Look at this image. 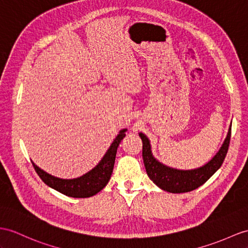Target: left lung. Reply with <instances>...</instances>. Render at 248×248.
<instances>
[{
	"label": "left lung",
	"instance_id": "8db88e82",
	"mask_svg": "<svg viewBox=\"0 0 248 248\" xmlns=\"http://www.w3.org/2000/svg\"><path fill=\"white\" fill-rule=\"evenodd\" d=\"M231 135L232 125L219 152L213 156V159L201 167L184 170L170 167L156 160L153 155L149 139L142 132H139L143 142L142 155L147 176L161 189L172 194H182L194 190L203 185L221 167L227 154Z\"/></svg>",
	"mask_w": 248,
	"mask_h": 248
}]
</instances>
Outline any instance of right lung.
Here are the masks:
<instances>
[{"instance_id":"obj_1","label":"right lung","mask_w":248,"mask_h":248,"mask_svg":"<svg viewBox=\"0 0 248 248\" xmlns=\"http://www.w3.org/2000/svg\"><path fill=\"white\" fill-rule=\"evenodd\" d=\"M127 128L121 129L119 135L107 149L103 158L96 164L92 170L85 174L75 179H62L54 177L52 174L41 170L32 162L35 171L39 174L43 182L54 190L71 198H89L98 194L109 182L113 170L114 161H116L117 149L121 141L126 136Z\"/></svg>"}]
</instances>
